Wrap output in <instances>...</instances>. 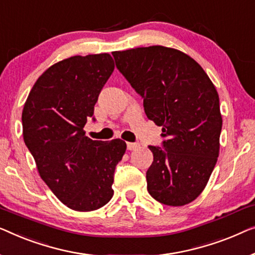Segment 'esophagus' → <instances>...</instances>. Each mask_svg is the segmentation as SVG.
<instances>
[{
    "mask_svg": "<svg viewBox=\"0 0 255 255\" xmlns=\"http://www.w3.org/2000/svg\"><path fill=\"white\" fill-rule=\"evenodd\" d=\"M138 143H132V142H127V149L128 150H135L138 148Z\"/></svg>",
    "mask_w": 255,
    "mask_h": 255,
    "instance_id": "1",
    "label": "esophagus"
}]
</instances>
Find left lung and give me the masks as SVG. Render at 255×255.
I'll use <instances>...</instances> for the list:
<instances>
[{
  "label": "left lung",
  "mask_w": 255,
  "mask_h": 255,
  "mask_svg": "<svg viewBox=\"0 0 255 255\" xmlns=\"http://www.w3.org/2000/svg\"><path fill=\"white\" fill-rule=\"evenodd\" d=\"M117 68L143 98L148 119L162 127L163 149L149 145V194L185 206L202 193L220 152L222 116L216 88L194 59L164 46L113 52Z\"/></svg>",
  "instance_id": "left-lung-1"
}]
</instances>
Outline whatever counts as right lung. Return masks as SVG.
<instances>
[{
    "label": "right lung",
    "instance_id": "obj_1",
    "mask_svg": "<svg viewBox=\"0 0 255 255\" xmlns=\"http://www.w3.org/2000/svg\"><path fill=\"white\" fill-rule=\"evenodd\" d=\"M114 70L107 53L71 56L38 78L25 102L23 137L39 174L63 204L92 211L112 199L113 175L126 142L93 141L83 128Z\"/></svg>",
    "mask_w": 255,
    "mask_h": 255
}]
</instances>
